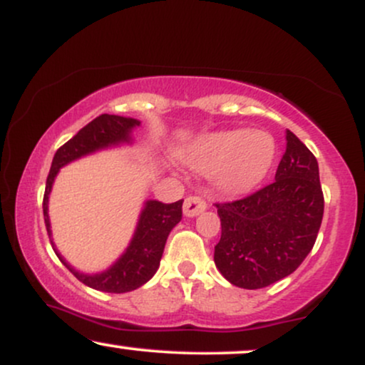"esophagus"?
Instances as JSON below:
<instances>
[{"mask_svg":"<svg viewBox=\"0 0 365 365\" xmlns=\"http://www.w3.org/2000/svg\"><path fill=\"white\" fill-rule=\"evenodd\" d=\"M205 207H207V204H205L204 199H200V197L197 195H190L187 197L185 202H183V216L195 217L204 212Z\"/></svg>","mask_w":365,"mask_h":365,"instance_id":"esophagus-1","label":"esophagus"}]
</instances>
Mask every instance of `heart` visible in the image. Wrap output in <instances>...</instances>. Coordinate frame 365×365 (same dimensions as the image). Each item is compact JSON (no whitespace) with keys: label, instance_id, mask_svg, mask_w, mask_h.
I'll return each instance as SVG.
<instances>
[{"label":"heart","instance_id":"1","mask_svg":"<svg viewBox=\"0 0 365 365\" xmlns=\"http://www.w3.org/2000/svg\"><path fill=\"white\" fill-rule=\"evenodd\" d=\"M277 156V143L267 130H219L197 138L180 153L185 165L207 173L222 194H243L267 177Z\"/></svg>","mask_w":365,"mask_h":365}]
</instances>
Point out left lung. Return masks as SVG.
<instances>
[{"label":"left lung","instance_id":"1","mask_svg":"<svg viewBox=\"0 0 365 365\" xmlns=\"http://www.w3.org/2000/svg\"><path fill=\"white\" fill-rule=\"evenodd\" d=\"M216 207L221 219V240L214 247L217 270L236 287H267L291 275L318 236L324 209L318 161L287 129L275 182Z\"/></svg>","mask_w":365,"mask_h":365}]
</instances>
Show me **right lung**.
Here are the masks:
<instances>
[{
    "instance_id": "add662e5",
    "label": "right lung",
    "mask_w": 365,
    "mask_h": 365,
    "mask_svg": "<svg viewBox=\"0 0 365 365\" xmlns=\"http://www.w3.org/2000/svg\"><path fill=\"white\" fill-rule=\"evenodd\" d=\"M140 125V120L133 117L120 115H103L96 117L90 124L69 139L64 146L56 151L52 160L49 177L46 183V194H43V221H46L47 232L52 243V248L59 260L73 272L74 277L81 280L88 287L96 289L102 292H130L148 282L156 274L160 267L163 250L168 240L170 231L178 225L182 219V204L183 200L173 202V204H163L160 200H146L139 212L138 225H135L134 235L124 253L112 263L110 267L96 274H85L76 270L63 255L57 250L54 240H52L51 219H49V197L54 185L57 173L66 165L81 158L93 155V153L103 151V149L120 148L133 144V133L135 127Z\"/></svg>"
}]
</instances>
